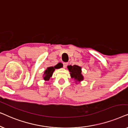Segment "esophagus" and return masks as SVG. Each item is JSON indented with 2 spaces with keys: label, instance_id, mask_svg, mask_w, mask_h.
<instances>
[{
  "label": "esophagus",
  "instance_id": "34e87169",
  "mask_svg": "<svg viewBox=\"0 0 128 128\" xmlns=\"http://www.w3.org/2000/svg\"><path fill=\"white\" fill-rule=\"evenodd\" d=\"M68 65V62L64 63V68H66V67H67Z\"/></svg>",
  "mask_w": 128,
  "mask_h": 128
}]
</instances>
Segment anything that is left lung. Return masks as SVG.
Masks as SVG:
<instances>
[{
    "label": "left lung",
    "mask_w": 128,
    "mask_h": 128,
    "mask_svg": "<svg viewBox=\"0 0 128 128\" xmlns=\"http://www.w3.org/2000/svg\"><path fill=\"white\" fill-rule=\"evenodd\" d=\"M68 69L70 72L72 78H74L75 83H79L84 79V77L82 74V68L78 65L68 66Z\"/></svg>",
    "instance_id": "left-lung-1"
}]
</instances>
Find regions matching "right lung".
I'll list each match as a JSON object with an SVG mask.
<instances>
[{
	"label": "right lung",
	"instance_id": "add662e5",
	"mask_svg": "<svg viewBox=\"0 0 128 128\" xmlns=\"http://www.w3.org/2000/svg\"><path fill=\"white\" fill-rule=\"evenodd\" d=\"M61 66L56 64L55 66H50V67L47 68V69L44 71L43 74V78L45 81H48L50 80V78H51L52 74H53L54 72L55 71L56 69H59L60 68Z\"/></svg>",
	"mask_w": 128,
	"mask_h": 128
}]
</instances>
